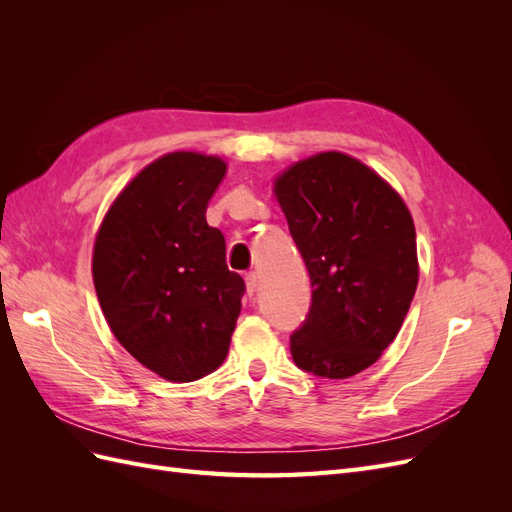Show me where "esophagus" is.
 I'll use <instances>...</instances> for the list:
<instances>
[{"instance_id":"34e87169","label":"esophagus","mask_w":512,"mask_h":512,"mask_svg":"<svg viewBox=\"0 0 512 512\" xmlns=\"http://www.w3.org/2000/svg\"><path fill=\"white\" fill-rule=\"evenodd\" d=\"M245 280H247V290H250V297H252V299H256V294H258V290H260L258 275H256L254 271H250V273L245 275Z\"/></svg>"}]
</instances>
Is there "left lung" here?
Segmentation results:
<instances>
[{
  "mask_svg": "<svg viewBox=\"0 0 512 512\" xmlns=\"http://www.w3.org/2000/svg\"><path fill=\"white\" fill-rule=\"evenodd\" d=\"M280 190L309 284L292 359L322 378L359 374L410 309L418 284L412 215L374 170L337 151L294 164Z\"/></svg>",
  "mask_w": 512,
  "mask_h": 512,
  "instance_id": "8db88e82",
  "label": "left lung"
}]
</instances>
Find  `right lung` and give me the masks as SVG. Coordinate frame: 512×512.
<instances>
[{"label": "right lung", "mask_w": 512, "mask_h": 512, "mask_svg": "<svg viewBox=\"0 0 512 512\" xmlns=\"http://www.w3.org/2000/svg\"><path fill=\"white\" fill-rule=\"evenodd\" d=\"M222 158L177 151L138 173L94 245V282L126 350L168 380L196 378L228 352L245 284L228 271L226 241L207 205Z\"/></svg>", "instance_id": "obj_1"}]
</instances>
